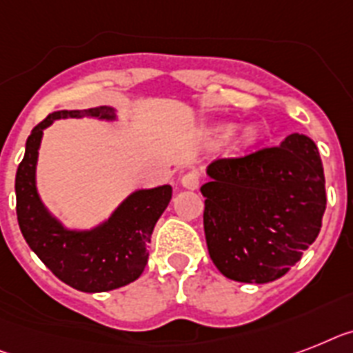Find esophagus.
Instances as JSON below:
<instances>
[{
	"label": "esophagus",
	"instance_id": "34e87169",
	"mask_svg": "<svg viewBox=\"0 0 353 353\" xmlns=\"http://www.w3.org/2000/svg\"><path fill=\"white\" fill-rule=\"evenodd\" d=\"M182 185L185 189H196L200 185V174L196 171H188L182 176Z\"/></svg>",
	"mask_w": 353,
	"mask_h": 353
}]
</instances>
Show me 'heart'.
<instances>
[{
  "label": "heart",
  "instance_id": "obj_1",
  "mask_svg": "<svg viewBox=\"0 0 353 353\" xmlns=\"http://www.w3.org/2000/svg\"><path fill=\"white\" fill-rule=\"evenodd\" d=\"M231 131H232V128H229V126L220 128V130L216 131V137L218 139H225V137H229V133H231ZM243 139H245V141H252V139H254V130H247L245 135H243Z\"/></svg>",
  "mask_w": 353,
  "mask_h": 353
}]
</instances>
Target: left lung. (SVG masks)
<instances>
[{"instance_id": "left-lung-1", "label": "left lung", "mask_w": 353, "mask_h": 353, "mask_svg": "<svg viewBox=\"0 0 353 353\" xmlns=\"http://www.w3.org/2000/svg\"><path fill=\"white\" fill-rule=\"evenodd\" d=\"M208 174L203 231L216 269L243 283L287 274L321 231L327 208L316 142L292 133L281 145L214 160Z\"/></svg>"}]
</instances>
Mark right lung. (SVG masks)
<instances>
[{
	"mask_svg": "<svg viewBox=\"0 0 353 353\" xmlns=\"http://www.w3.org/2000/svg\"><path fill=\"white\" fill-rule=\"evenodd\" d=\"M97 117L113 121L110 106L63 110L41 121L26 139L16 173L17 223L26 243L61 281L81 292H106L142 274L151 232L171 200V185L139 189L115 209L108 222L92 231H68L46 211L36 188V164L43 130L57 119Z\"/></svg>",
	"mask_w": 353,
	"mask_h": 353,
	"instance_id": "add662e5",
	"label": "right lung"
}]
</instances>
